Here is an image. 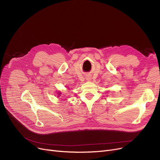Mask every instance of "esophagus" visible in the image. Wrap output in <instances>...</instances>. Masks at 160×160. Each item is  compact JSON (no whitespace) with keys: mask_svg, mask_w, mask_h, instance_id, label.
<instances>
[{"mask_svg":"<svg viewBox=\"0 0 160 160\" xmlns=\"http://www.w3.org/2000/svg\"><path fill=\"white\" fill-rule=\"evenodd\" d=\"M91 80V78L90 77H89V76H88V77H86V80L88 81H90Z\"/></svg>","mask_w":160,"mask_h":160,"instance_id":"esophagus-1","label":"esophagus"}]
</instances>
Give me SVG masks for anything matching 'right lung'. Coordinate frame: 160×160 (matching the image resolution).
<instances>
[{"label":"right lung","mask_w":160,"mask_h":160,"mask_svg":"<svg viewBox=\"0 0 160 160\" xmlns=\"http://www.w3.org/2000/svg\"><path fill=\"white\" fill-rule=\"evenodd\" d=\"M58 97H60L61 96V95H62V93H61V91H59V92H58Z\"/></svg>","instance_id":"1"}]
</instances>
